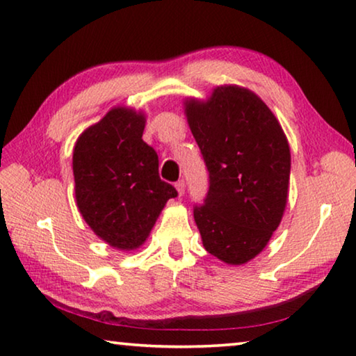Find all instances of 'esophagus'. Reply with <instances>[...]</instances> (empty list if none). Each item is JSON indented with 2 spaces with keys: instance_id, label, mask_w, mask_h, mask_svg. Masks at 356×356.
I'll return each instance as SVG.
<instances>
[{
  "instance_id": "obj_1",
  "label": "esophagus",
  "mask_w": 356,
  "mask_h": 356,
  "mask_svg": "<svg viewBox=\"0 0 356 356\" xmlns=\"http://www.w3.org/2000/svg\"><path fill=\"white\" fill-rule=\"evenodd\" d=\"M175 188H177L178 197H181V195L184 194V189H186V183H184V179H179V181H177V184H175Z\"/></svg>"
}]
</instances>
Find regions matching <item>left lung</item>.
<instances>
[{
    "mask_svg": "<svg viewBox=\"0 0 356 356\" xmlns=\"http://www.w3.org/2000/svg\"><path fill=\"white\" fill-rule=\"evenodd\" d=\"M184 113L209 172L205 203L194 208L202 243L227 265L265 249L289 199L290 147L254 91L220 85L205 101L186 97Z\"/></svg>",
    "mask_w": 356,
    "mask_h": 356,
    "instance_id": "obj_1",
    "label": "left lung"
}]
</instances>
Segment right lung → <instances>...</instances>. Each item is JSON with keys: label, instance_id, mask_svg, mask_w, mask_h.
Listing matches in <instances>:
<instances>
[{"label": "right lung", "instance_id": "add662e5", "mask_svg": "<svg viewBox=\"0 0 356 356\" xmlns=\"http://www.w3.org/2000/svg\"><path fill=\"white\" fill-rule=\"evenodd\" d=\"M147 116L118 106L74 145L75 203L95 235L118 250H136L177 189L159 178L156 151L143 142Z\"/></svg>", "mask_w": 356, "mask_h": 356}]
</instances>
